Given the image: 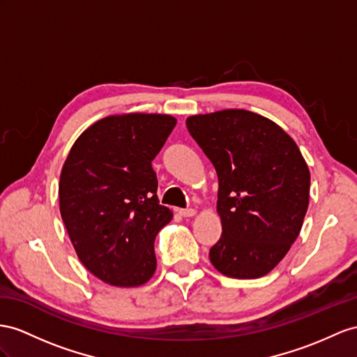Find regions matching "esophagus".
Instances as JSON below:
<instances>
[{"instance_id":"1","label":"esophagus","mask_w":357,"mask_h":357,"mask_svg":"<svg viewBox=\"0 0 357 357\" xmlns=\"http://www.w3.org/2000/svg\"><path fill=\"white\" fill-rule=\"evenodd\" d=\"M178 213L182 215V217H193L196 214V209L193 208H185V209H178Z\"/></svg>"}]
</instances>
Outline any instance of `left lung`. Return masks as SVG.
Returning a JSON list of instances; mask_svg holds the SVG:
<instances>
[{"instance_id": "8db88e82", "label": "left lung", "mask_w": 357, "mask_h": 357, "mask_svg": "<svg viewBox=\"0 0 357 357\" xmlns=\"http://www.w3.org/2000/svg\"><path fill=\"white\" fill-rule=\"evenodd\" d=\"M218 176L222 236L209 259L225 276L258 279L285 258L303 225L310 175L296 142L248 109L187 119Z\"/></svg>"}]
</instances>
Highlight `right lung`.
I'll use <instances>...</instances> for the list:
<instances>
[{
	"label": "right lung",
	"instance_id": "obj_1",
	"mask_svg": "<svg viewBox=\"0 0 357 357\" xmlns=\"http://www.w3.org/2000/svg\"><path fill=\"white\" fill-rule=\"evenodd\" d=\"M175 125L169 114L107 116L63 164L59 200L69 238L83 266L113 287H140L157 268L155 236L173 214L160 205L152 160Z\"/></svg>",
	"mask_w": 357,
	"mask_h": 357
}]
</instances>
